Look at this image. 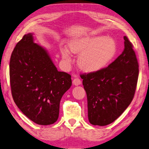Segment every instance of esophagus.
Instances as JSON below:
<instances>
[{"instance_id": "1", "label": "esophagus", "mask_w": 149, "mask_h": 149, "mask_svg": "<svg viewBox=\"0 0 149 149\" xmlns=\"http://www.w3.org/2000/svg\"><path fill=\"white\" fill-rule=\"evenodd\" d=\"M72 84L75 86H79L81 84V80L79 78H74L72 80Z\"/></svg>"}]
</instances>
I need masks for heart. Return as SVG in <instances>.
Masks as SVG:
<instances>
[{"label": "heart", "instance_id": "1", "mask_svg": "<svg viewBox=\"0 0 149 149\" xmlns=\"http://www.w3.org/2000/svg\"><path fill=\"white\" fill-rule=\"evenodd\" d=\"M70 51L80 54L79 65L88 72L102 70L110 63L118 50L116 40L105 36H93L75 38L69 43ZM66 47L61 49L63 61L69 63L72 54Z\"/></svg>", "mask_w": 149, "mask_h": 149}]
</instances>
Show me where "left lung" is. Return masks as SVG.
Listing matches in <instances>:
<instances>
[{"mask_svg":"<svg viewBox=\"0 0 149 149\" xmlns=\"http://www.w3.org/2000/svg\"><path fill=\"white\" fill-rule=\"evenodd\" d=\"M124 39V51L107 67L80 74L87 95L88 120L93 125L111 124L134 97L139 64L131 42L126 36Z\"/></svg>","mask_w":149,"mask_h":149,"instance_id":"8db88e82","label":"left lung"}]
</instances>
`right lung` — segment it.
<instances>
[{"label":"right lung","mask_w":149,"mask_h":149,"mask_svg":"<svg viewBox=\"0 0 149 149\" xmlns=\"http://www.w3.org/2000/svg\"><path fill=\"white\" fill-rule=\"evenodd\" d=\"M28 33L18 42L10 61L13 100L35 123L46 126L59 117L62 96L72 85L71 76L57 70L47 51Z\"/></svg>","instance_id":"1"}]
</instances>
